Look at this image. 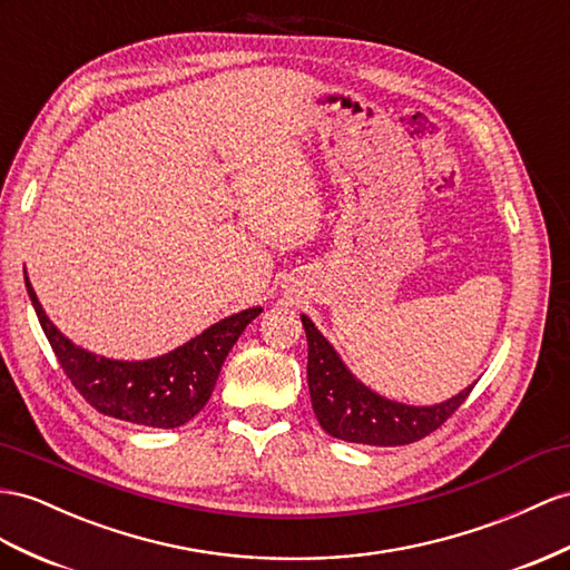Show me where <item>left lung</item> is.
Returning a JSON list of instances; mask_svg holds the SVG:
<instances>
[{"label": "left lung", "instance_id": "obj_1", "mask_svg": "<svg viewBox=\"0 0 570 570\" xmlns=\"http://www.w3.org/2000/svg\"><path fill=\"white\" fill-rule=\"evenodd\" d=\"M308 337V387L313 412L332 438L361 445H410L435 431L470 395L474 383L438 404H404L377 395L346 368L308 315H301Z\"/></svg>", "mask_w": 570, "mask_h": 570}]
</instances>
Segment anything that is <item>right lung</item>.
Returning <instances> with one entry per match:
<instances>
[{"label":"right lung","mask_w":570,"mask_h":570,"mask_svg":"<svg viewBox=\"0 0 570 570\" xmlns=\"http://www.w3.org/2000/svg\"><path fill=\"white\" fill-rule=\"evenodd\" d=\"M23 279L40 327L81 397L100 414L151 429H178L204 410L233 344L262 313V308L233 313L168 354L120 361L98 356L65 337L42 311L26 269Z\"/></svg>","instance_id":"1"}]
</instances>
